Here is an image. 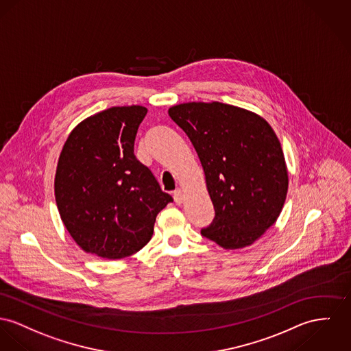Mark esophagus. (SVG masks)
<instances>
[{
    "label": "esophagus",
    "instance_id": "1",
    "mask_svg": "<svg viewBox=\"0 0 351 351\" xmlns=\"http://www.w3.org/2000/svg\"><path fill=\"white\" fill-rule=\"evenodd\" d=\"M173 199H175V203H176V204H182L183 200H184V193H183V191L180 189H176V191L173 192Z\"/></svg>",
    "mask_w": 351,
    "mask_h": 351
}]
</instances>
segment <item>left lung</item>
<instances>
[{
	"mask_svg": "<svg viewBox=\"0 0 351 351\" xmlns=\"http://www.w3.org/2000/svg\"><path fill=\"white\" fill-rule=\"evenodd\" d=\"M202 162L215 217L202 235L224 250L258 241L283 208L289 172L280 141L259 114L219 101L168 109Z\"/></svg>",
	"mask_w": 351,
	"mask_h": 351,
	"instance_id": "left-lung-1",
	"label": "left lung"
}]
</instances>
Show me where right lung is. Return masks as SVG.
I'll return each mask as SVG.
<instances>
[{"mask_svg":"<svg viewBox=\"0 0 351 351\" xmlns=\"http://www.w3.org/2000/svg\"><path fill=\"white\" fill-rule=\"evenodd\" d=\"M148 109L112 107L68 136L54 176L61 220L85 252L123 259L151 241L156 216L173 199L134 154Z\"/></svg>","mask_w":351,"mask_h":351,"instance_id":"obj_1","label":"right lung"}]
</instances>
